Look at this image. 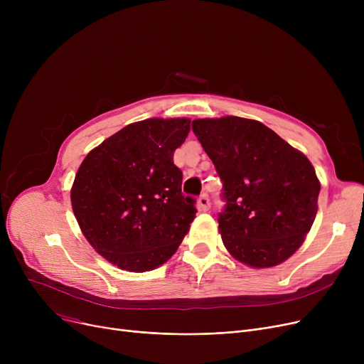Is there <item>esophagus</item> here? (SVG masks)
<instances>
[{
	"label": "esophagus",
	"mask_w": 364,
	"mask_h": 364,
	"mask_svg": "<svg viewBox=\"0 0 364 364\" xmlns=\"http://www.w3.org/2000/svg\"><path fill=\"white\" fill-rule=\"evenodd\" d=\"M198 208H199V211H208V209L211 208V202H209L208 195H202V196L199 198V200H198Z\"/></svg>",
	"instance_id": "obj_1"
}]
</instances>
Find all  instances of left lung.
<instances>
[{
    "instance_id": "left-lung-1",
    "label": "left lung",
    "mask_w": 364,
    "mask_h": 364,
    "mask_svg": "<svg viewBox=\"0 0 364 364\" xmlns=\"http://www.w3.org/2000/svg\"><path fill=\"white\" fill-rule=\"evenodd\" d=\"M192 128L223 180L218 228L228 254L254 269L292 257L317 214L320 181L309 158L254 119L205 118Z\"/></svg>"
}]
</instances>
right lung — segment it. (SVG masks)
I'll return each instance as SVG.
<instances>
[{
  "label": "right lung",
  "instance_id": "right-lung-1",
  "mask_svg": "<svg viewBox=\"0 0 364 364\" xmlns=\"http://www.w3.org/2000/svg\"><path fill=\"white\" fill-rule=\"evenodd\" d=\"M188 118H150L127 125L94 147L76 172L70 202L88 243L110 264L150 272L178 250L196 218L181 193L174 151Z\"/></svg>",
  "mask_w": 364,
  "mask_h": 364
}]
</instances>
